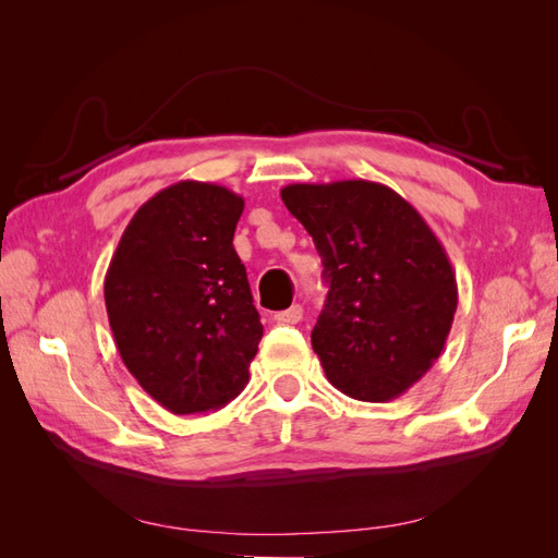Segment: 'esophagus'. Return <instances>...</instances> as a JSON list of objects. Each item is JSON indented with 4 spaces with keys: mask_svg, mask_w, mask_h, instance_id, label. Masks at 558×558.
<instances>
[{
    "mask_svg": "<svg viewBox=\"0 0 558 558\" xmlns=\"http://www.w3.org/2000/svg\"><path fill=\"white\" fill-rule=\"evenodd\" d=\"M300 318H302V307H300V305H293L291 310H286V312L275 314V320H277V324H286V326H295V324H300Z\"/></svg>",
    "mask_w": 558,
    "mask_h": 558,
    "instance_id": "obj_1",
    "label": "esophagus"
}]
</instances>
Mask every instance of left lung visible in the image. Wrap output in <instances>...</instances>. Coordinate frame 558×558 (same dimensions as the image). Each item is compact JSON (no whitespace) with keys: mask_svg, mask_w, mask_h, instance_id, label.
Wrapping results in <instances>:
<instances>
[{"mask_svg":"<svg viewBox=\"0 0 558 558\" xmlns=\"http://www.w3.org/2000/svg\"><path fill=\"white\" fill-rule=\"evenodd\" d=\"M281 199L324 260L312 347L328 381L363 402L402 396L440 359L459 305L440 240L384 183H291Z\"/></svg>","mask_w":558,"mask_h":558,"instance_id":"1","label":"left lung"}]
</instances>
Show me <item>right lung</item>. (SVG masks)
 <instances>
[{
	"mask_svg": "<svg viewBox=\"0 0 558 558\" xmlns=\"http://www.w3.org/2000/svg\"><path fill=\"white\" fill-rule=\"evenodd\" d=\"M244 197L179 181L137 209L105 277L118 353L172 414L226 408L248 381L263 326L232 246Z\"/></svg>",
	"mask_w": 558,
	"mask_h": 558,
	"instance_id": "1",
	"label": "right lung"
}]
</instances>
